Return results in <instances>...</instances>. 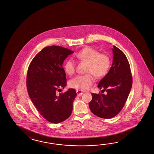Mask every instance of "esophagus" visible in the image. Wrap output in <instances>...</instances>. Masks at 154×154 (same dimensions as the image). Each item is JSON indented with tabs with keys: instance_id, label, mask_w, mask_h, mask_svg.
<instances>
[{
	"instance_id": "esophagus-1",
	"label": "esophagus",
	"mask_w": 154,
	"mask_h": 154,
	"mask_svg": "<svg viewBox=\"0 0 154 154\" xmlns=\"http://www.w3.org/2000/svg\"><path fill=\"white\" fill-rule=\"evenodd\" d=\"M76 93H77V95L78 96H80L83 94L84 92L83 91H80V90H76Z\"/></svg>"
}]
</instances>
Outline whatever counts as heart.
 I'll return each mask as SVG.
<instances>
[{
  "mask_svg": "<svg viewBox=\"0 0 154 154\" xmlns=\"http://www.w3.org/2000/svg\"><path fill=\"white\" fill-rule=\"evenodd\" d=\"M76 57L82 61L88 63L87 75H79L71 79L70 85L72 88L87 90L94 82V75L97 78L105 76L110 69L111 60L109 56L105 53H100L96 49L87 47L76 54ZM75 62L72 59L66 61L64 69L69 75H72L75 70Z\"/></svg>",
  "mask_w": 154,
  "mask_h": 154,
  "instance_id": "heart-1",
  "label": "heart"
}]
</instances>
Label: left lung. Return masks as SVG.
<instances>
[{"mask_svg": "<svg viewBox=\"0 0 154 154\" xmlns=\"http://www.w3.org/2000/svg\"><path fill=\"white\" fill-rule=\"evenodd\" d=\"M112 50V66L98 85V88L107 94L92 93V100L89 103L93 114L103 119L112 118L120 112L132 88V74L127 58L115 45Z\"/></svg>", "mask_w": 154, "mask_h": 154, "instance_id": "8db88e82", "label": "left lung"}]
</instances>
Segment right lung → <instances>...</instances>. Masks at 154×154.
Wrapping results in <instances>:
<instances>
[{"label":"right lung","instance_id":"1","mask_svg":"<svg viewBox=\"0 0 154 154\" xmlns=\"http://www.w3.org/2000/svg\"><path fill=\"white\" fill-rule=\"evenodd\" d=\"M74 53L62 47H47L31 61L27 73L26 85L31 101L40 114L50 123H61L69 118L76 96L74 89L66 86V74L62 64Z\"/></svg>","mask_w":154,"mask_h":154}]
</instances>
